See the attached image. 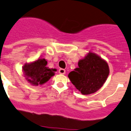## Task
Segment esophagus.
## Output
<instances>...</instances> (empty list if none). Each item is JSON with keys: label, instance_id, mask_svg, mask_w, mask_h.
<instances>
[{"label": "esophagus", "instance_id": "34e87169", "mask_svg": "<svg viewBox=\"0 0 131 131\" xmlns=\"http://www.w3.org/2000/svg\"><path fill=\"white\" fill-rule=\"evenodd\" d=\"M59 73H60V74H65V73H66V70H65L64 69H59Z\"/></svg>", "mask_w": 131, "mask_h": 131}]
</instances>
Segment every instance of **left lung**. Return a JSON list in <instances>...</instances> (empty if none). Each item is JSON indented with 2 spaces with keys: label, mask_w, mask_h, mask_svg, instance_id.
Listing matches in <instances>:
<instances>
[{
  "label": "left lung",
  "mask_w": 131,
  "mask_h": 131,
  "mask_svg": "<svg viewBox=\"0 0 131 131\" xmlns=\"http://www.w3.org/2000/svg\"><path fill=\"white\" fill-rule=\"evenodd\" d=\"M109 74L108 65L96 53L90 52L78 62V68L68 77L82 94L96 92L103 86Z\"/></svg>",
  "instance_id": "left-lung-1"
}]
</instances>
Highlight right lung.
<instances>
[{
  "label": "right lung",
  "mask_w": 131,
  "mask_h": 131,
  "mask_svg": "<svg viewBox=\"0 0 131 131\" xmlns=\"http://www.w3.org/2000/svg\"><path fill=\"white\" fill-rule=\"evenodd\" d=\"M45 59H38L32 63H26L23 70L26 80L33 86L42 85L54 75L55 69L47 67Z\"/></svg>",
  "instance_id": "right-lung-1"
}]
</instances>
